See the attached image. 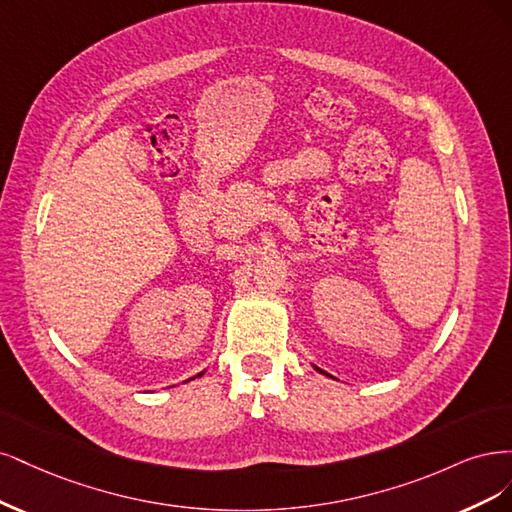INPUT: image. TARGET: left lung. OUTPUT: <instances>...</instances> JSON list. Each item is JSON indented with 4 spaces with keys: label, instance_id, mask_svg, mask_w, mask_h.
Here are the masks:
<instances>
[{
    "label": "left lung",
    "instance_id": "8db88e82",
    "mask_svg": "<svg viewBox=\"0 0 512 512\" xmlns=\"http://www.w3.org/2000/svg\"><path fill=\"white\" fill-rule=\"evenodd\" d=\"M317 370H319V368H317ZM319 372H323V370H319ZM323 374H327V372H323ZM327 376H329V374H327Z\"/></svg>",
    "mask_w": 512,
    "mask_h": 512
}]
</instances>
